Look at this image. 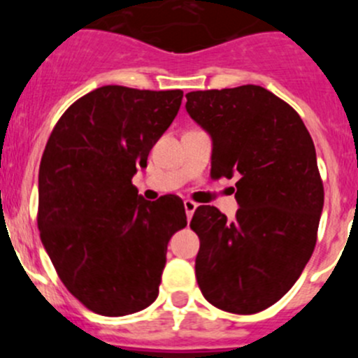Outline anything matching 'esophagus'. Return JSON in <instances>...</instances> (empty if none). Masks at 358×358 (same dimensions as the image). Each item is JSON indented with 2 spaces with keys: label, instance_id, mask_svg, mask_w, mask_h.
Segmentation results:
<instances>
[{
  "label": "esophagus",
  "instance_id": "obj_1",
  "mask_svg": "<svg viewBox=\"0 0 358 358\" xmlns=\"http://www.w3.org/2000/svg\"><path fill=\"white\" fill-rule=\"evenodd\" d=\"M183 206H185V213H187V218H192V215H194V211H196L197 209V204L194 201H190V199H185L183 201Z\"/></svg>",
  "mask_w": 358,
  "mask_h": 358
}]
</instances>
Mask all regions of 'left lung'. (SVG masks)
Returning <instances> with one entry per match:
<instances>
[{"mask_svg": "<svg viewBox=\"0 0 358 358\" xmlns=\"http://www.w3.org/2000/svg\"><path fill=\"white\" fill-rule=\"evenodd\" d=\"M185 109L211 136V176H239L236 218L199 206L196 277L230 313L262 312L294 286L317 243L324 187L312 136L289 103L256 85L187 93Z\"/></svg>", "mask_w": 358, "mask_h": 358, "instance_id": "1", "label": "left lung"}]
</instances>
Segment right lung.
Listing matches in <instances>:
<instances>
[{"label":"right lung","mask_w":358,"mask_h":358,"mask_svg":"<svg viewBox=\"0 0 358 358\" xmlns=\"http://www.w3.org/2000/svg\"><path fill=\"white\" fill-rule=\"evenodd\" d=\"M182 90L109 85L72 103L39 164L38 229L64 286L107 317L156 301L168 243L187 225L180 197L131 183L182 106Z\"/></svg>","instance_id":"right-lung-1"}]
</instances>
